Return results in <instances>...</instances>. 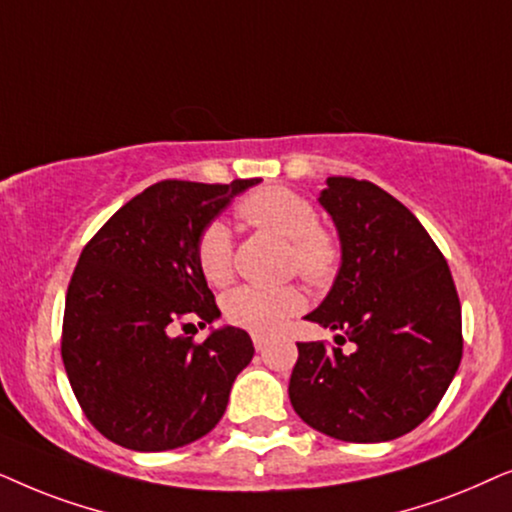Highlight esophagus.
<instances>
[{"label": "esophagus", "instance_id": "obj_1", "mask_svg": "<svg viewBox=\"0 0 512 512\" xmlns=\"http://www.w3.org/2000/svg\"><path fill=\"white\" fill-rule=\"evenodd\" d=\"M252 344H255L257 351H264V349H267V344H269V337H264V335H252Z\"/></svg>", "mask_w": 512, "mask_h": 512}]
</instances>
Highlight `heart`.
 Instances as JSON below:
<instances>
[{
	"instance_id": "obj_1",
	"label": "heart",
	"mask_w": 512,
	"mask_h": 512,
	"mask_svg": "<svg viewBox=\"0 0 512 512\" xmlns=\"http://www.w3.org/2000/svg\"><path fill=\"white\" fill-rule=\"evenodd\" d=\"M236 215L250 227L269 231L290 243V269L311 285H327L337 276L342 248L332 231L318 227V210L306 196L285 187H262L245 196ZM196 264L210 285H227L234 276V241L220 222L208 224L196 241ZM224 316L255 335L281 330L304 309V295L295 285L262 288L243 285L224 297Z\"/></svg>"
}]
</instances>
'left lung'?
<instances>
[{"label": "left lung", "mask_w": 512, "mask_h": 512, "mask_svg": "<svg viewBox=\"0 0 512 512\" xmlns=\"http://www.w3.org/2000/svg\"><path fill=\"white\" fill-rule=\"evenodd\" d=\"M318 203L337 227L342 264L306 320L337 330L353 351L297 344L290 403L330 438L395 440L438 407L459 370V295L428 231L381 187L327 177Z\"/></svg>", "instance_id": "1"}]
</instances>
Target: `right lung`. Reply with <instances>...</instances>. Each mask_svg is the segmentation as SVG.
I'll list each match as a JSON object with an SVG mask.
<instances>
[{
  "label": "right lung",
  "mask_w": 512,
  "mask_h": 512,
  "mask_svg": "<svg viewBox=\"0 0 512 512\" xmlns=\"http://www.w3.org/2000/svg\"><path fill=\"white\" fill-rule=\"evenodd\" d=\"M260 182H156L81 250L65 299L63 363L86 419L107 440L166 452L222 419L231 384L255 353L250 335L224 325L196 344L173 332L182 318L199 327L220 318L196 241L234 196Z\"/></svg>",
  "instance_id": "obj_1"
}]
</instances>
